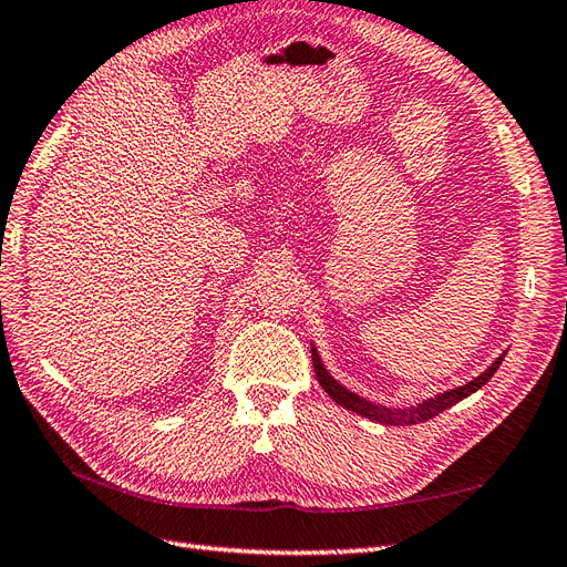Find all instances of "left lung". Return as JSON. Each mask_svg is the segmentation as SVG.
<instances>
[{"instance_id":"left-lung-1","label":"left lung","mask_w":567,"mask_h":567,"mask_svg":"<svg viewBox=\"0 0 567 567\" xmlns=\"http://www.w3.org/2000/svg\"><path fill=\"white\" fill-rule=\"evenodd\" d=\"M502 359H505V354L497 357L493 367H489L487 371H483V373L477 375V379H473L471 383H465V385H461V388H456V390H446V393L436 395V398H430V400H424V402H420V405H414V408H385V405H375V402H371V400H363V398L357 395V393H349V390H347L344 385H339V383L332 379V375L324 371L322 361H320V357H318V351L312 349V367H316V375H318L320 385L324 388V393L330 395V398L337 402V405H342V408H347V410H351V412H357V414H361V417H369V420H373V422L390 424V426L420 424V422H426V420L436 417L439 412L454 408L456 402H461L463 398H468L471 393H475L477 388H483L489 379H493L495 371L499 369Z\"/></svg>"}]
</instances>
